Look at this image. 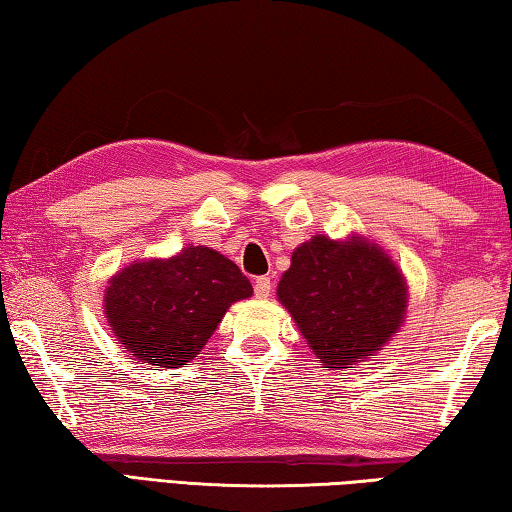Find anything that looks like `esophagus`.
I'll return each mask as SVG.
<instances>
[{
  "mask_svg": "<svg viewBox=\"0 0 512 512\" xmlns=\"http://www.w3.org/2000/svg\"><path fill=\"white\" fill-rule=\"evenodd\" d=\"M271 277H257L255 284H253V291H255V297L257 300H266L268 295H271Z\"/></svg>",
  "mask_w": 512,
  "mask_h": 512,
  "instance_id": "obj_1",
  "label": "esophagus"
}]
</instances>
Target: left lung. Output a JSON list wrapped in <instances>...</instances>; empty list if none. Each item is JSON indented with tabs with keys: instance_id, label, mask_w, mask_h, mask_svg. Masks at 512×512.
<instances>
[{
	"instance_id": "obj_1",
	"label": "left lung",
	"mask_w": 512,
	"mask_h": 512,
	"mask_svg": "<svg viewBox=\"0 0 512 512\" xmlns=\"http://www.w3.org/2000/svg\"><path fill=\"white\" fill-rule=\"evenodd\" d=\"M277 297L324 365L345 369L371 356L401 327L407 291L374 244L313 237L295 250Z\"/></svg>"
}]
</instances>
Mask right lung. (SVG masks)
<instances>
[{
	"label": "right lung",
	"mask_w": 512,
	"mask_h": 512,
	"mask_svg": "<svg viewBox=\"0 0 512 512\" xmlns=\"http://www.w3.org/2000/svg\"><path fill=\"white\" fill-rule=\"evenodd\" d=\"M253 295L248 277L217 250L188 246L172 259L120 271L105 295V315L138 362L181 367L197 358L237 300Z\"/></svg>",
	"instance_id": "right-lung-1"
}]
</instances>
